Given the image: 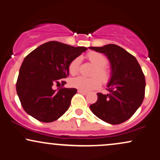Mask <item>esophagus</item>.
I'll return each mask as SVG.
<instances>
[{"instance_id": "34e87169", "label": "esophagus", "mask_w": 160, "mask_h": 160, "mask_svg": "<svg viewBox=\"0 0 160 160\" xmlns=\"http://www.w3.org/2000/svg\"><path fill=\"white\" fill-rule=\"evenodd\" d=\"M78 92L80 93V94H83V95H87L88 93L86 92V91H82V90H78Z\"/></svg>"}]
</instances>
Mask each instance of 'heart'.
I'll return each instance as SVG.
<instances>
[{
  "label": "heart",
  "instance_id": "b5f03b06",
  "mask_svg": "<svg viewBox=\"0 0 160 160\" xmlns=\"http://www.w3.org/2000/svg\"><path fill=\"white\" fill-rule=\"evenodd\" d=\"M87 57L90 62L96 67L93 74L96 76L92 77V78L77 76L72 78L70 85L73 88L82 90V91H91L98 88L101 85V82L104 84L107 83L111 78V73L109 69L106 67L108 62L107 57L102 53L91 51L88 53ZM80 61L79 57H76L69 62L68 69L71 75H74L78 72Z\"/></svg>",
  "mask_w": 160,
  "mask_h": 160
}]
</instances>
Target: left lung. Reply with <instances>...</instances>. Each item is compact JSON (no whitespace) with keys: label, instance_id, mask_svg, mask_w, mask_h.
Returning a JSON list of instances; mask_svg holds the SVG:
<instances>
[{"label":"left lung","instance_id":"obj_1","mask_svg":"<svg viewBox=\"0 0 160 160\" xmlns=\"http://www.w3.org/2000/svg\"><path fill=\"white\" fill-rule=\"evenodd\" d=\"M104 53L111 65L109 94L98 93V100L90 106L95 116L106 122L118 125L130 119L142 103L145 94V76L136 58L116 44L90 47Z\"/></svg>","mask_w":160,"mask_h":160}]
</instances>
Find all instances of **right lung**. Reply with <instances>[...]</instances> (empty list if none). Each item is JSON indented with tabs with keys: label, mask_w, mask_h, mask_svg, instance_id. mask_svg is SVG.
I'll use <instances>...</instances> for the list:
<instances>
[{
	"label": "right lung",
	"mask_w": 160,
	"mask_h": 160,
	"mask_svg": "<svg viewBox=\"0 0 160 160\" xmlns=\"http://www.w3.org/2000/svg\"><path fill=\"white\" fill-rule=\"evenodd\" d=\"M86 50L85 47L49 41L25 57L17 92L27 113L43 122H51L65 113L77 89L63 88L66 82L62 78L69 75V62ZM55 86L59 88L55 89Z\"/></svg>",
	"instance_id": "1"
}]
</instances>
